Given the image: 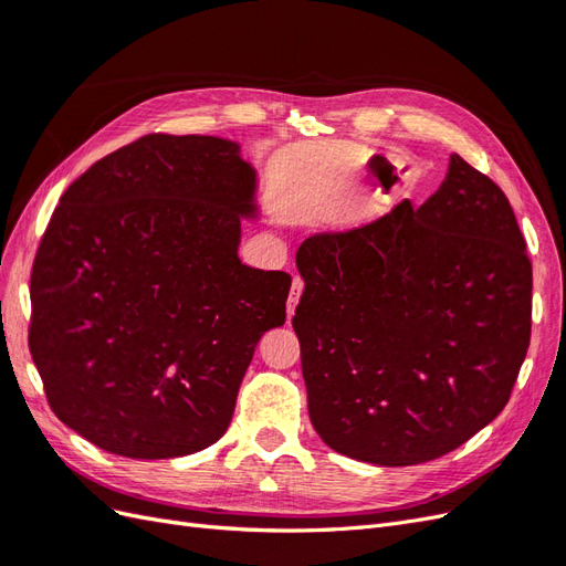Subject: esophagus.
Returning a JSON list of instances; mask_svg holds the SVG:
<instances>
[{"instance_id": "obj_1", "label": "esophagus", "mask_w": 566, "mask_h": 566, "mask_svg": "<svg viewBox=\"0 0 566 566\" xmlns=\"http://www.w3.org/2000/svg\"><path fill=\"white\" fill-rule=\"evenodd\" d=\"M302 290H304V281H302L300 276H295V279H293V287H290V295H287V318L295 314V306H297V302H300Z\"/></svg>"}]
</instances>
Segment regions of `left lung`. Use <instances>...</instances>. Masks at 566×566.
I'll return each instance as SVG.
<instances>
[{
    "label": "left lung",
    "instance_id": "1",
    "mask_svg": "<svg viewBox=\"0 0 566 566\" xmlns=\"http://www.w3.org/2000/svg\"><path fill=\"white\" fill-rule=\"evenodd\" d=\"M297 269L310 418L333 451L418 465L505 408L531 339V262L501 186L458 153L420 208L306 238Z\"/></svg>",
    "mask_w": 566,
    "mask_h": 566
}]
</instances>
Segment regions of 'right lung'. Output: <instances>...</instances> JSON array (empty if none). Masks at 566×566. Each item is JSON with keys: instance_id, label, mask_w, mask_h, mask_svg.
Here are the masks:
<instances>
[{"instance_id": "add662e5", "label": "right lung", "mask_w": 566, "mask_h": 566, "mask_svg": "<svg viewBox=\"0 0 566 566\" xmlns=\"http://www.w3.org/2000/svg\"><path fill=\"white\" fill-rule=\"evenodd\" d=\"M254 169L217 136L146 134L65 188L30 276L28 345L56 418L115 455L212 447L293 279L238 260Z\"/></svg>"}]
</instances>
